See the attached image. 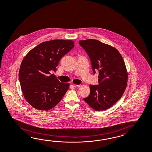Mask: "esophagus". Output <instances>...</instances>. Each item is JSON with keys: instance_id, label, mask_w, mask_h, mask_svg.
I'll use <instances>...</instances> for the list:
<instances>
[{"instance_id": "1", "label": "esophagus", "mask_w": 152, "mask_h": 152, "mask_svg": "<svg viewBox=\"0 0 152 152\" xmlns=\"http://www.w3.org/2000/svg\"><path fill=\"white\" fill-rule=\"evenodd\" d=\"M73 86H74V88H79V87L80 86V85H75V84H74V85H73Z\"/></svg>"}]
</instances>
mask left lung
<instances>
[{
  "mask_svg": "<svg viewBox=\"0 0 152 152\" xmlns=\"http://www.w3.org/2000/svg\"><path fill=\"white\" fill-rule=\"evenodd\" d=\"M91 62L94 74L99 71V85H90V93L83 100L96 111L106 110L121 97L127 85L128 73L119 51L96 39L80 41Z\"/></svg>",
  "mask_w": 152,
  "mask_h": 152,
  "instance_id": "obj_1",
  "label": "left lung"
}]
</instances>
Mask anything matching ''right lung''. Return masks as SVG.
Masks as SVG:
<instances>
[{"mask_svg":"<svg viewBox=\"0 0 152 152\" xmlns=\"http://www.w3.org/2000/svg\"><path fill=\"white\" fill-rule=\"evenodd\" d=\"M74 46L71 40L44 42L23 58L19 71V82L25 99L34 108L50 110L64 96L69 83H60L50 72L55 71L60 60Z\"/></svg>","mask_w":152,"mask_h":152,"instance_id":"add662e5","label":"right lung"}]
</instances>
